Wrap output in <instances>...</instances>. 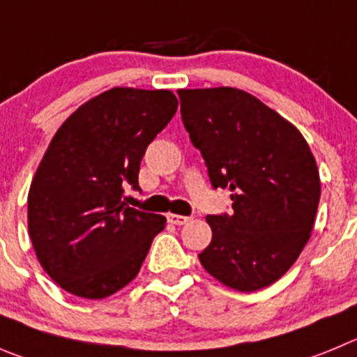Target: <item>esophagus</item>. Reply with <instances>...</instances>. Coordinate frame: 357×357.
<instances>
[{"label":"esophagus","mask_w":357,"mask_h":357,"mask_svg":"<svg viewBox=\"0 0 357 357\" xmlns=\"http://www.w3.org/2000/svg\"><path fill=\"white\" fill-rule=\"evenodd\" d=\"M167 220L174 225H185L186 222H190V216H183V215H174V213H169Z\"/></svg>","instance_id":"1"}]
</instances>
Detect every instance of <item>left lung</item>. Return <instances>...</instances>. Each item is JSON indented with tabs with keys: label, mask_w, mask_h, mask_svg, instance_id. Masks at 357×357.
Masks as SVG:
<instances>
[{
	"label": "left lung",
	"mask_w": 357,
	"mask_h": 357,
	"mask_svg": "<svg viewBox=\"0 0 357 357\" xmlns=\"http://www.w3.org/2000/svg\"><path fill=\"white\" fill-rule=\"evenodd\" d=\"M181 119L213 188L232 192L231 215H208L199 254L227 287L254 292L298 261L314 229L321 178L308 142L278 112L236 88L179 89Z\"/></svg>",
	"instance_id": "obj_1"
}]
</instances>
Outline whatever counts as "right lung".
I'll list each match as a JSON object with an SVG mask.
<instances>
[{
  "mask_svg": "<svg viewBox=\"0 0 357 357\" xmlns=\"http://www.w3.org/2000/svg\"><path fill=\"white\" fill-rule=\"evenodd\" d=\"M178 111L169 89L112 88L88 100L52 137L28 194L40 266L66 292L102 299L141 269L165 216L125 206L149 142Z\"/></svg>",
  "mask_w": 357,
  "mask_h": 357,
  "instance_id": "right-lung-1",
  "label": "right lung"
}]
</instances>
